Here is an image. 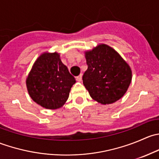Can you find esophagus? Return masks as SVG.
<instances>
[{
	"label": "esophagus",
	"instance_id": "34e87169",
	"mask_svg": "<svg viewBox=\"0 0 159 159\" xmlns=\"http://www.w3.org/2000/svg\"><path fill=\"white\" fill-rule=\"evenodd\" d=\"M76 80L78 81H81V80H82V75H79L78 76L76 77Z\"/></svg>",
	"mask_w": 159,
	"mask_h": 159
}]
</instances>
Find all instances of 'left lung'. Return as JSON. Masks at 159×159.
<instances>
[{"label":"left lung","instance_id":"obj_1","mask_svg":"<svg viewBox=\"0 0 159 159\" xmlns=\"http://www.w3.org/2000/svg\"><path fill=\"white\" fill-rule=\"evenodd\" d=\"M88 69L83 84L94 100L108 105L119 100L131 81V70L124 59L113 48L100 44L85 52Z\"/></svg>","mask_w":159,"mask_h":159}]
</instances>
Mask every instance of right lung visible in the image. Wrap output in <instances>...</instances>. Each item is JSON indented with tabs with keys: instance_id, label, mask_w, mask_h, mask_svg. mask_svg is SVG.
<instances>
[{
	"instance_id": "add662e5",
	"label": "right lung",
	"mask_w": 159,
	"mask_h": 159,
	"mask_svg": "<svg viewBox=\"0 0 159 159\" xmlns=\"http://www.w3.org/2000/svg\"><path fill=\"white\" fill-rule=\"evenodd\" d=\"M75 82L56 52L41 54L34 64L26 81L30 98L48 109L61 108L68 100Z\"/></svg>"
}]
</instances>
